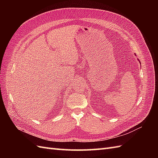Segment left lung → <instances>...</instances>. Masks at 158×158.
<instances>
[{"mask_svg":"<svg viewBox=\"0 0 158 158\" xmlns=\"http://www.w3.org/2000/svg\"><path fill=\"white\" fill-rule=\"evenodd\" d=\"M135 55H136V54H135Z\"/></svg>","mask_w":158,"mask_h":158,"instance_id":"8db88e82","label":"left lung"}]
</instances>
